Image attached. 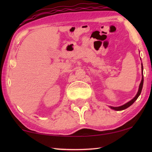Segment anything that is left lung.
I'll use <instances>...</instances> for the list:
<instances>
[{
  "label": "left lung",
  "instance_id": "left-lung-1",
  "mask_svg": "<svg viewBox=\"0 0 152 152\" xmlns=\"http://www.w3.org/2000/svg\"><path fill=\"white\" fill-rule=\"evenodd\" d=\"M142 70H143V66H142ZM143 81H144V80H143V73H142V80H141V82H140V86H139L138 91V93H137V94H136V96L134 97V98L132 99V100L129 102L126 103L125 104L121 106V107H111V109L115 110V111H122V110H124V109H126V108H128L129 107H130V106L132 105V104H134V102L136 101L137 99H138V97H139V95H140L141 91H142V86H143Z\"/></svg>",
  "mask_w": 152,
  "mask_h": 152
}]
</instances>
